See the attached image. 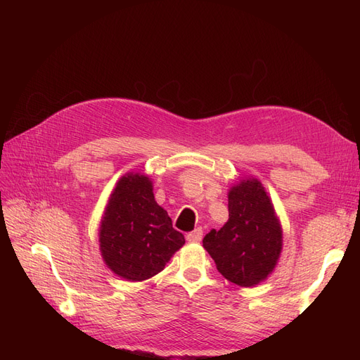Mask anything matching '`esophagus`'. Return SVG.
<instances>
[{
	"mask_svg": "<svg viewBox=\"0 0 360 360\" xmlns=\"http://www.w3.org/2000/svg\"><path fill=\"white\" fill-rule=\"evenodd\" d=\"M201 238H202V230H201V228H195L193 231L186 234V240L191 242V243L201 242Z\"/></svg>",
	"mask_w": 360,
	"mask_h": 360,
	"instance_id": "esophagus-1",
	"label": "esophagus"
}]
</instances>
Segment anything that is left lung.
<instances>
[{"label": "left lung", "instance_id": "1", "mask_svg": "<svg viewBox=\"0 0 360 360\" xmlns=\"http://www.w3.org/2000/svg\"><path fill=\"white\" fill-rule=\"evenodd\" d=\"M228 222L212 230L202 246L219 274L233 284L254 287L275 269L282 249V230L274 204L261 183L243 180L228 193Z\"/></svg>", "mask_w": 360, "mask_h": 360}]
</instances>
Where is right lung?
<instances>
[{"instance_id":"obj_1","label":"right lung","mask_w":360,"mask_h":360,"mask_svg":"<svg viewBox=\"0 0 360 360\" xmlns=\"http://www.w3.org/2000/svg\"><path fill=\"white\" fill-rule=\"evenodd\" d=\"M99 242L106 266L127 281H144L163 270L184 236L155 201L143 174L120 179L103 214Z\"/></svg>"}]
</instances>
